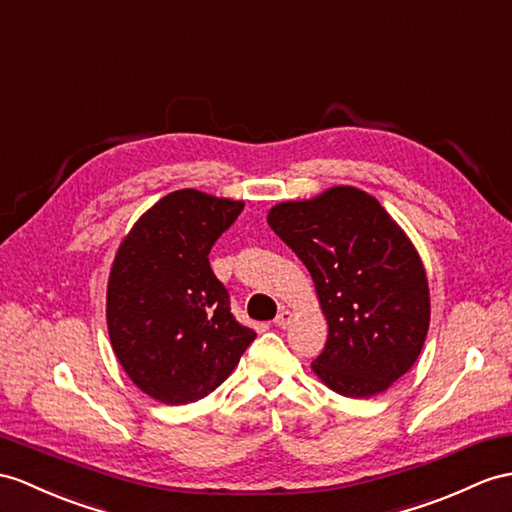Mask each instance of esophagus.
<instances>
[{"label": "esophagus", "instance_id": "1", "mask_svg": "<svg viewBox=\"0 0 512 512\" xmlns=\"http://www.w3.org/2000/svg\"><path fill=\"white\" fill-rule=\"evenodd\" d=\"M291 317H293L291 310H289V308H282L280 313H278V317L273 319V323H276L278 328H286V326H289V323H291Z\"/></svg>", "mask_w": 512, "mask_h": 512}]
</instances>
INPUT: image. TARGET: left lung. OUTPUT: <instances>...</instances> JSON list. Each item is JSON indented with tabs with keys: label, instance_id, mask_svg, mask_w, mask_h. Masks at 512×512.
I'll list each match as a JSON object with an SVG mask.
<instances>
[{
	"label": "left lung",
	"instance_id": "obj_1",
	"mask_svg": "<svg viewBox=\"0 0 512 512\" xmlns=\"http://www.w3.org/2000/svg\"><path fill=\"white\" fill-rule=\"evenodd\" d=\"M267 221L310 271L328 319L317 376L345 397L389 389L415 365L430 326L426 271L408 236L354 186L273 206Z\"/></svg>",
	"mask_w": 512,
	"mask_h": 512
}]
</instances>
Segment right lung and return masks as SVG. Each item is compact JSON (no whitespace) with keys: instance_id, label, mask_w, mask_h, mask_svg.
<instances>
[{"instance_id":"1","label":"right lung","mask_w":512,"mask_h":512,"mask_svg":"<svg viewBox=\"0 0 512 512\" xmlns=\"http://www.w3.org/2000/svg\"><path fill=\"white\" fill-rule=\"evenodd\" d=\"M243 202L184 189L136 221L112 263L106 319L130 380L162 404L213 393L256 339L236 321L208 254Z\"/></svg>"}]
</instances>
